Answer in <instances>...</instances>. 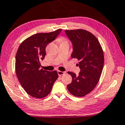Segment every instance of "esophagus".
<instances>
[{"label": "esophagus", "instance_id": "34e87169", "mask_svg": "<svg viewBox=\"0 0 125 125\" xmlns=\"http://www.w3.org/2000/svg\"><path fill=\"white\" fill-rule=\"evenodd\" d=\"M57 73H58V75H59V76H61V75L65 74V72H63V71H58Z\"/></svg>", "mask_w": 125, "mask_h": 125}]
</instances>
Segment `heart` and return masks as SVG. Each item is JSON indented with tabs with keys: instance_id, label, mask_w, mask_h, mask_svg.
I'll list each match as a JSON object with an SVG mask.
<instances>
[{
	"instance_id": "1",
	"label": "heart",
	"mask_w": 125,
	"mask_h": 125,
	"mask_svg": "<svg viewBox=\"0 0 125 125\" xmlns=\"http://www.w3.org/2000/svg\"><path fill=\"white\" fill-rule=\"evenodd\" d=\"M58 41H59L60 42H63V41H66V40L65 39V38H62V37H61V38H60L59 39H58Z\"/></svg>"
}]
</instances>
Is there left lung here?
<instances>
[{
  "label": "left lung",
  "instance_id": "8db88e82",
  "mask_svg": "<svg viewBox=\"0 0 125 125\" xmlns=\"http://www.w3.org/2000/svg\"><path fill=\"white\" fill-rule=\"evenodd\" d=\"M65 32L73 44L71 57L79 61L78 65L81 69L78 75L68 72L72 81L67 88L74 96L83 97L90 93L99 81L104 66L103 50L97 38L87 31L78 29Z\"/></svg>",
  "mask_w": 125,
  "mask_h": 125
}]
</instances>
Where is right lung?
Here are the masks:
<instances>
[{
	"mask_svg": "<svg viewBox=\"0 0 125 125\" xmlns=\"http://www.w3.org/2000/svg\"><path fill=\"white\" fill-rule=\"evenodd\" d=\"M61 30L32 35L18 47L15 64L17 76L25 92L33 97L41 98L48 95L57 79L56 71L40 69V61L44 58L46 46L55 39Z\"/></svg>",
	"mask_w": 125,
	"mask_h": 125,
	"instance_id": "add662e5",
	"label": "right lung"
}]
</instances>
